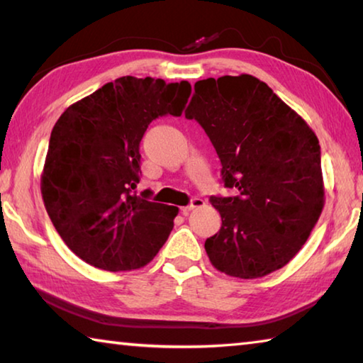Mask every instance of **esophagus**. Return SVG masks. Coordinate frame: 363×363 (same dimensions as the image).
Listing matches in <instances>:
<instances>
[{
    "mask_svg": "<svg viewBox=\"0 0 363 363\" xmlns=\"http://www.w3.org/2000/svg\"><path fill=\"white\" fill-rule=\"evenodd\" d=\"M205 205V200L203 199H199V196H195V199H192V201H190V205L187 206H182L181 208V213L182 214H189L192 210H195V208H200Z\"/></svg>",
    "mask_w": 363,
    "mask_h": 363,
    "instance_id": "esophagus-1",
    "label": "esophagus"
}]
</instances>
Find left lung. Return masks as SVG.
Wrapping results in <instances>:
<instances>
[{"mask_svg":"<svg viewBox=\"0 0 363 363\" xmlns=\"http://www.w3.org/2000/svg\"><path fill=\"white\" fill-rule=\"evenodd\" d=\"M186 118L196 120L235 196H211L223 219L205 250L230 277L259 279L303 248L325 203L315 133L269 86L251 75L196 82Z\"/></svg>","mask_w":363,"mask_h":363,"instance_id":"left-lung-1","label":"left lung"}]
</instances>
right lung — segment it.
I'll return each mask as SVG.
<instances>
[{"mask_svg": "<svg viewBox=\"0 0 363 363\" xmlns=\"http://www.w3.org/2000/svg\"><path fill=\"white\" fill-rule=\"evenodd\" d=\"M190 83L121 77L86 96L52 128L41 174L46 211L67 247L97 269H140L168 240L179 208L133 192L150 123L179 116Z\"/></svg>", "mask_w": 363, "mask_h": 363, "instance_id": "1", "label": "right lung"}]
</instances>
